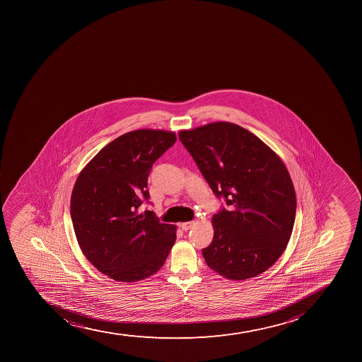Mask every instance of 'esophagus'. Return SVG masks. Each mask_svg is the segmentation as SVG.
I'll return each mask as SVG.
<instances>
[{
  "mask_svg": "<svg viewBox=\"0 0 362 362\" xmlns=\"http://www.w3.org/2000/svg\"><path fill=\"white\" fill-rule=\"evenodd\" d=\"M194 226V222H184V223H180V224H179V226H180V228H182V229L184 230V231H187V230H190L191 228H192V226Z\"/></svg>",
  "mask_w": 362,
  "mask_h": 362,
  "instance_id": "34e87169",
  "label": "esophagus"
}]
</instances>
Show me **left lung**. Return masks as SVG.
<instances>
[{"label": "left lung", "instance_id": "8db88e82", "mask_svg": "<svg viewBox=\"0 0 362 362\" xmlns=\"http://www.w3.org/2000/svg\"><path fill=\"white\" fill-rule=\"evenodd\" d=\"M217 197L214 238L202 250L209 268L226 279L261 275L281 257L293 233L296 194L282 159L254 133L216 122L179 131Z\"/></svg>", "mask_w": 362, "mask_h": 362}]
</instances>
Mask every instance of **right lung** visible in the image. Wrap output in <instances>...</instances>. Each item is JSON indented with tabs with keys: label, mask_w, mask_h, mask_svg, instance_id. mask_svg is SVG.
Listing matches in <instances>:
<instances>
[{
	"label": "right lung",
	"mask_w": 362,
	"mask_h": 362,
	"mask_svg": "<svg viewBox=\"0 0 362 362\" xmlns=\"http://www.w3.org/2000/svg\"><path fill=\"white\" fill-rule=\"evenodd\" d=\"M165 129L131 131L107 144L81 170L73 187L71 216L85 257L118 282H136L164 265L177 226L140 214L148 199L152 165L175 143Z\"/></svg>",
	"instance_id": "obj_1"
}]
</instances>
